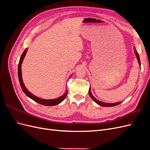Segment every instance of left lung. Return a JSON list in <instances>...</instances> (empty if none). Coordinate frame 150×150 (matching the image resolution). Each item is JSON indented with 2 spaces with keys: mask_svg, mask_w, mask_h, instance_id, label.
<instances>
[{
  "mask_svg": "<svg viewBox=\"0 0 150 150\" xmlns=\"http://www.w3.org/2000/svg\"><path fill=\"white\" fill-rule=\"evenodd\" d=\"M134 52H135V54H136V56H137V59H138V62H139V64L141 65V62H140V59H139V55H138V52H137V51H136V50H134ZM89 96H90V97L93 100L96 102L97 104H98L99 105H100V106H108V107H110V106H116V105H117V104H120V103H121V102H120V103H103V102H101V101H99V100H98V99H96V98H95L93 95H92V94H91V90H90V88H89Z\"/></svg>",
  "mask_w": 150,
  "mask_h": 150,
  "instance_id": "left-lung-1",
  "label": "left lung"
}]
</instances>
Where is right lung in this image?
I'll list each match as a JSON object with an SVG mask.
<instances>
[{"label": "right lung", "mask_w": 150, "mask_h": 150, "mask_svg": "<svg viewBox=\"0 0 150 150\" xmlns=\"http://www.w3.org/2000/svg\"><path fill=\"white\" fill-rule=\"evenodd\" d=\"M27 51H28V49H26L25 51L23 52V53L22 54L21 57L20 58V60H19V64H18V77H19L20 85L21 86V88H22V91H23V92L29 98H30L32 99H33V100L34 101H35L36 103H39L40 104H42V105H44V106H55V105H56V104H59L66 98L67 94V90H66L65 94L64 95H62V96H61V97L56 98V99H49V100H47V99H40V98H39L38 97H36L35 96H34V94L30 93L25 87V86H24V83H23V81H22V79L21 64H22V61H23L24 57L25 56V54H26Z\"/></svg>", "instance_id": "obj_1"}]
</instances>
